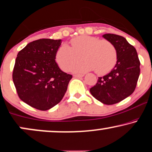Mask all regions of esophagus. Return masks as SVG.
<instances>
[{"instance_id":"esophagus-1","label":"esophagus","mask_w":152,"mask_h":152,"mask_svg":"<svg viewBox=\"0 0 152 152\" xmlns=\"http://www.w3.org/2000/svg\"><path fill=\"white\" fill-rule=\"evenodd\" d=\"M83 76H84L83 74H74V77H76V78H81Z\"/></svg>"}]
</instances>
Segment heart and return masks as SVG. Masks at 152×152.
<instances>
[{
    "label": "heart",
    "instance_id": "heart-1",
    "mask_svg": "<svg viewBox=\"0 0 152 152\" xmlns=\"http://www.w3.org/2000/svg\"><path fill=\"white\" fill-rule=\"evenodd\" d=\"M71 47L62 44L57 49L55 59L60 69L67 72L80 59L85 61L72 67L75 72H85L94 69L98 75L110 72L116 64L118 54L115 45L107 40L90 36H80L71 41Z\"/></svg>",
    "mask_w": 152,
    "mask_h": 152
}]
</instances>
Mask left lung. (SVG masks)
Listing matches in <instances>:
<instances>
[{
  "label": "left lung",
  "mask_w": 152,
  "mask_h": 152,
  "mask_svg": "<svg viewBox=\"0 0 152 152\" xmlns=\"http://www.w3.org/2000/svg\"><path fill=\"white\" fill-rule=\"evenodd\" d=\"M103 37L115 45L118 59L111 72L99 77L90 92L96 99L110 105L120 102L133 93L140 76V62L134 46L124 37L113 34H106Z\"/></svg>",
  "instance_id": "obj_1"
}]
</instances>
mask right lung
Instances as JSON below:
<instances>
[{
  "mask_svg": "<svg viewBox=\"0 0 152 152\" xmlns=\"http://www.w3.org/2000/svg\"><path fill=\"white\" fill-rule=\"evenodd\" d=\"M61 40L42 38L19 52L12 72L17 95L29 106L48 110L62 100L72 75L63 72L55 62Z\"/></svg>",
  "mask_w": 152,
  "mask_h": 152,
  "instance_id": "right-lung-1",
  "label": "right lung"
}]
</instances>
